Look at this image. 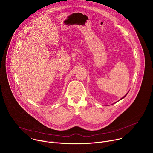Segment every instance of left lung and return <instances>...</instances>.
<instances>
[{"label": "left lung", "instance_id": "1", "mask_svg": "<svg viewBox=\"0 0 153 153\" xmlns=\"http://www.w3.org/2000/svg\"><path fill=\"white\" fill-rule=\"evenodd\" d=\"M128 93H126V95H125V96H123V97H122V99H120V100H121V99H123V98H124V97H125V96H126V95H127V94H128Z\"/></svg>", "mask_w": 153, "mask_h": 153}]
</instances>
